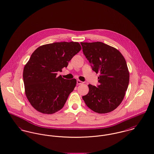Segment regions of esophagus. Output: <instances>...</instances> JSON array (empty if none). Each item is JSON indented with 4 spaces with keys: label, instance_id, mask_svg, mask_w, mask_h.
Returning a JSON list of instances; mask_svg holds the SVG:
<instances>
[{
    "label": "esophagus",
    "instance_id": "obj_1",
    "mask_svg": "<svg viewBox=\"0 0 154 154\" xmlns=\"http://www.w3.org/2000/svg\"><path fill=\"white\" fill-rule=\"evenodd\" d=\"M76 82H77V84L78 85H82V84H83L84 82H82V81H81L80 80H77V81H76Z\"/></svg>",
    "mask_w": 154,
    "mask_h": 154
}]
</instances>
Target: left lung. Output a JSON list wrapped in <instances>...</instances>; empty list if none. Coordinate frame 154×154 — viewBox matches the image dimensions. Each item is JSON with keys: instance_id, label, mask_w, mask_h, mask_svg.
Here are the masks:
<instances>
[{"instance_id": "left-lung-1", "label": "left lung", "mask_w": 154, "mask_h": 154, "mask_svg": "<svg viewBox=\"0 0 154 154\" xmlns=\"http://www.w3.org/2000/svg\"><path fill=\"white\" fill-rule=\"evenodd\" d=\"M84 55L97 73V87L89 84L83 96L86 106L94 112L105 113L115 109L125 97L129 81L126 60L121 53L102 42H81Z\"/></svg>"}]
</instances>
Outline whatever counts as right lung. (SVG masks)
<instances>
[{
    "instance_id": "right-lung-1",
    "label": "right lung",
    "mask_w": 154,
    "mask_h": 154,
    "mask_svg": "<svg viewBox=\"0 0 154 154\" xmlns=\"http://www.w3.org/2000/svg\"><path fill=\"white\" fill-rule=\"evenodd\" d=\"M78 42H55L41 46L32 54L24 67L25 94L38 111L52 114L64 106L76 80L57 76L71 59L81 50Z\"/></svg>"
}]
</instances>
